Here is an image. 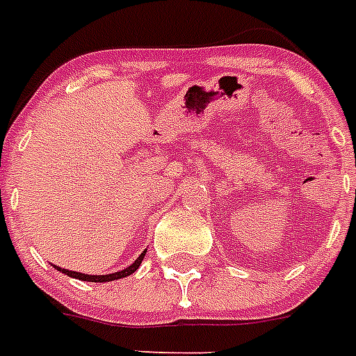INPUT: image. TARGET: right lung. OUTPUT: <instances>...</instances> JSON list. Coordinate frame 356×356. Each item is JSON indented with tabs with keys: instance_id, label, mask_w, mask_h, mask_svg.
Returning <instances> with one entry per match:
<instances>
[{
	"instance_id": "right-lung-1",
	"label": "right lung",
	"mask_w": 356,
	"mask_h": 356,
	"mask_svg": "<svg viewBox=\"0 0 356 356\" xmlns=\"http://www.w3.org/2000/svg\"><path fill=\"white\" fill-rule=\"evenodd\" d=\"M147 252V250H145ZM145 252L139 255L132 264H130L129 268L121 270V272H115V274H108V275H88V274H81V272H71V270H62L65 275H70V277H75V280H81V281H93V283H104V281H113V280H121V277H127V275L134 274L136 270L139 268V264L143 261L145 257ZM58 268V266H56ZM60 270V268H58Z\"/></svg>"
}]
</instances>
